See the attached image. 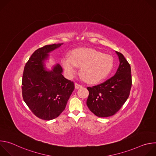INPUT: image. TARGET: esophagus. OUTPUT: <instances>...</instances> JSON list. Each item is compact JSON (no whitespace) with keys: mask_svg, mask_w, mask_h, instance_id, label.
<instances>
[{"mask_svg":"<svg viewBox=\"0 0 156 156\" xmlns=\"http://www.w3.org/2000/svg\"><path fill=\"white\" fill-rule=\"evenodd\" d=\"M75 89H79V88H81V87H83V86H82V85H81V84H80L77 83H75Z\"/></svg>","mask_w":156,"mask_h":156,"instance_id":"1","label":"esophagus"}]
</instances>
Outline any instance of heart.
<instances>
[{
	"instance_id": "b5f03b06",
	"label": "heart",
	"mask_w": 156,
	"mask_h": 156,
	"mask_svg": "<svg viewBox=\"0 0 156 156\" xmlns=\"http://www.w3.org/2000/svg\"><path fill=\"white\" fill-rule=\"evenodd\" d=\"M62 63L66 73L70 76L76 72L78 66H81V75L91 83L105 79L113 68V60L110 56L88 48L77 49L72 56L66 54L62 59Z\"/></svg>"
}]
</instances>
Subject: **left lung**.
I'll return each mask as SVG.
<instances>
[{
	"instance_id": "left-lung-1",
	"label": "left lung",
	"mask_w": 156,
	"mask_h": 156,
	"mask_svg": "<svg viewBox=\"0 0 156 156\" xmlns=\"http://www.w3.org/2000/svg\"><path fill=\"white\" fill-rule=\"evenodd\" d=\"M115 52L120 62L115 74L99 84L87 87L90 93L87 106L99 117H107L117 113L128 98L131 90L130 65L122 54Z\"/></svg>"
}]
</instances>
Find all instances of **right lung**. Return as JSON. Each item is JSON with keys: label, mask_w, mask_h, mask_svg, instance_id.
I'll return each mask as SVG.
<instances>
[{"label": "right lung", "mask_w": 156, "mask_h": 156, "mask_svg": "<svg viewBox=\"0 0 156 156\" xmlns=\"http://www.w3.org/2000/svg\"><path fill=\"white\" fill-rule=\"evenodd\" d=\"M63 43L44 46L34 52L25 65L22 78V96L31 112L38 118L51 120L65 108L75 89L74 83L64 78L62 66L56 64L51 70L44 62L49 53Z\"/></svg>", "instance_id": "1"}]
</instances>
